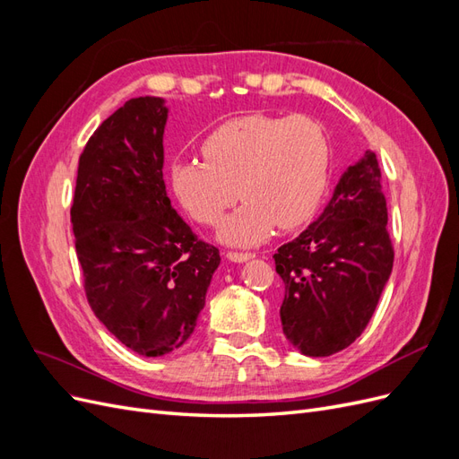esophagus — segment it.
Here are the masks:
<instances>
[{"label":"esophagus","instance_id":"obj_1","mask_svg":"<svg viewBox=\"0 0 459 459\" xmlns=\"http://www.w3.org/2000/svg\"><path fill=\"white\" fill-rule=\"evenodd\" d=\"M226 256H228L231 262H247V260L255 258L253 253H238V251H230Z\"/></svg>","mask_w":459,"mask_h":459}]
</instances>
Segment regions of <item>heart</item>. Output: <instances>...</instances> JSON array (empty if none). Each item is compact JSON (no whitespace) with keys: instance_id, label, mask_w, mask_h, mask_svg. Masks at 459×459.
<instances>
[{"instance_id":"b5f03b06","label":"heart","mask_w":459,"mask_h":459,"mask_svg":"<svg viewBox=\"0 0 459 459\" xmlns=\"http://www.w3.org/2000/svg\"><path fill=\"white\" fill-rule=\"evenodd\" d=\"M204 162L172 164V189L193 220L216 226L245 199L220 231L231 245H258L275 226L295 230L316 214L329 184L331 147L317 120L293 115H247L206 135Z\"/></svg>"}]
</instances>
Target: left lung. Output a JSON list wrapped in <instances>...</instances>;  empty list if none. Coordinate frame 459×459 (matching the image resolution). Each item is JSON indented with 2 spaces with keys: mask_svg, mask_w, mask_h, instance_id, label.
Masks as SVG:
<instances>
[{
  "mask_svg": "<svg viewBox=\"0 0 459 459\" xmlns=\"http://www.w3.org/2000/svg\"><path fill=\"white\" fill-rule=\"evenodd\" d=\"M386 220L379 162L366 151L341 176L322 216L277 248L281 325L304 356L335 354L369 324L394 262Z\"/></svg>",
  "mask_w": 459,
  "mask_h": 459,
  "instance_id": "left-lung-1",
  "label": "left lung"
}]
</instances>
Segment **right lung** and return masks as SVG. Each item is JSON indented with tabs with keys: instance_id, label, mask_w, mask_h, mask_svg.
Returning <instances> with one entry per match:
<instances>
[{
	"instance_id": "obj_1",
	"label": "right lung",
	"mask_w": 459,
	"mask_h": 459,
	"mask_svg": "<svg viewBox=\"0 0 459 459\" xmlns=\"http://www.w3.org/2000/svg\"><path fill=\"white\" fill-rule=\"evenodd\" d=\"M169 108L135 97L80 155L71 208L76 255L97 319L142 356L178 351L197 325L220 264L178 216L162 179Z\"/></svg>"
}]
</instances>
